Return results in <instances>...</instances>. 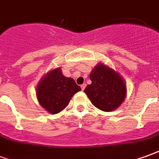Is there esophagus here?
<instances>
[{
  "mask_svg": "<svg viewBox=\"0 0 159 159\" xmlns=\"http://www.w3.org/2000/svg\"><path fill=\"white\" fill-rule=\"evenodd\" d=\"M80 87H81V90H82V91H84V88H85V84H81V85H80Z\"/></svg>",
  "mask_w": 159,
  "mask_h": 159,
  "instance_id": "34e87169",
  "label": "esophagus"
}]
</instances>
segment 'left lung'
<instances>
[{
  "mask_svg": "<svg viewBox=\"0 0 159 159\" xmlns=\"http://www.w3.org/2000/svg\"><path fill=\"white\" fill-rule=\"evenodd\" d=\"M91 84L84 92L98 109L110 112L120 106L126 96V85L123 79L103 64H98L90 75Z\"/></svg>",
  "mask_w": 159,
  "mask_h": 159,
  "instance_id": "obj_1",
  "label": "left lung"
}]
</instances>
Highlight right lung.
Here are the masks:
<instances>
[{
    "instance_id": "right-lung-1",
    "label": "right lung",
    "mask_w": 159,
    "mask_h": 159,
    "mask_svg": "<svg viewBox=\"0 0 159 159\" xmlns=\"http://www.w3.org/2000/svg\"><path fill=\"white\" fill-rule=\"evenodd\" d=\"M81 88L72 78H67L60 68L48 73L36 88V96L41 106L52 114L60 113Z\"/></svg>"
}]
</instances>
